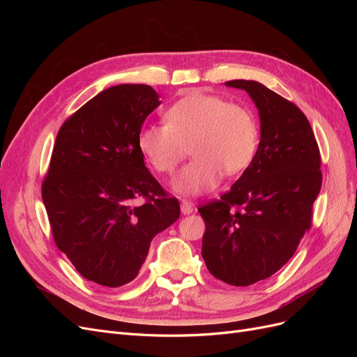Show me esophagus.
I'll return each instance as SVG.
<instances>
[{"label":"esophagus","instance_id":"34e87169","mask_svg":"<svg viewBox=\"0 0 357 357\" xmlns=\"http://www.w3.org/2000/svg\"><path fill=\"white\" fill-rule=\"evenodd\" d=\"M180 208H181L183 214H190L193 211V204L188 199H183L180 204Z\"/></svg>","mask_w":357,"mask_h":357}]
</instances>
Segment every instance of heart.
I'll use <instances>...</instances> for the list:
<instances>
[{"instance_id":"b5f03b06","label":"heart","mask_w":357,"mask_h":357,"mask_svg":"<svg viewBox=\"0 0 357 357\" xmlns=\"http://www.w3.org/2000/svg\"><path fill=\"white\" fill-rule=\"evenodd\" d=\"M259 126L240 104L199 91L186 93L165 112V123H152L138 134V149L158 172L171 174L190 153L195 156L172 181L181 195H202L222 176L244 171L256 155Z\"/></svg>"}]
</instances>
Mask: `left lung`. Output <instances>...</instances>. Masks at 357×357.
Instances as JSON below:
<instances>
[{
	"label": "left lung",
	"instance_id": "obj_1",
	"mask_svg": "<svg viewBox=\"0 0 357 357\" xmlns=\"http://www.w3.org/2000/svg\"><path fill=\"white\" fill-rule=\"evenodd\" d=\"M225 84L250 95L261 143L231 190L198 208L205 222L201 253L215 278L250 286L286 265L311 228L321 159L308 119L294 102L255 80Z\"/></svg>",
	"mask_w": 357,
	"mask_h": 357
}]
</instances>
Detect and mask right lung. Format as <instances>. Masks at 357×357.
<instances>
[{
  "label": "right lung",
  "mask_w": 357,
  "mask_h": 357,
  "mask_svg": "<svg viewBox=\"0 0 357 357\" xmlns=\"http://www.w3.org/2000/svg\"><path fill=\"white\" fill-rule=\"evenodd\" d=\"M160 104L147 84L100 92L61 126L41 185L53 240L75 269L105 287L138 275L153 236L180 218L144 165L138 134ZM143 197V206L133 201Z\"/></svg>",
  "instance_id": "right-lung-1"
}]
</instances>
